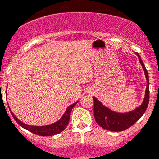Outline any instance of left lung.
<instances>
[{
    "label": "left lung",
    "mask_w": 159,
    "mask_h": 159,
    "mask_svg": "<svg viewBox=\"0 0 159 159\" xmlns=\"http://www.w3.org/2000/svg\"><path fill=\"white\" fill-rule=\"evenodd\" d=\"M140 65L145 72L146 79V89L142 104L134 109L127 112H117L104 105L100 101L93 96L94 99V115L96 122L104 129L112 131H121L129 129L134 125L146 111L149 102L148 75L139 54L136 53Z\"/></svg>",
    "instance_id": "1"
}]
</instances>
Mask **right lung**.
<instances>
[{
    "instance_id": "obj_1",
    "label": "right lung",
    "mask_w": 159,
    "mask_h": 159,
    "mask_svg": "<svg viewBox=\"0 0 159 159\" xmlns=\"http://www.w3.org/2000/svg\"><path fill=\"white\" fill-rule=\"evenodd\" d=\"M78 102V101L75 102V103L69 105V106L66 108L65 113L63 114L61 118L58 121H55V122L52 123V124L46 125H42V126L29 125L25 124V123L22 122L21 121H20V120H19L18 118L14 115V113L11 111V110L10 111L13 118H14V120L17 121V124H18L19 125L21 126L22 128H24L25 129L28 130V131L34 133V134H38V135L51 136V135H54V134H58V133H61L62 131L65 130V128H66V126L68 125V122H69L70 115V112H71L72 108H74V106H75Z\"/></svg>"
}]
</instances>
